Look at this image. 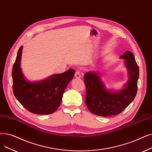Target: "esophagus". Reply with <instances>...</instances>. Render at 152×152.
<instances>
[{
  "mask_svg": "<svg viewBox=\"0 0 152 152\" xmlns=\"http://www.w3.org/2000/svg\"><path fill=\"white\" fill-rule=\"evenodd\" d=\"M75 77H76V78H80V77H81L80 72L78 70H77V71H76V72H75Z\"/></svg>",
  "mask_w": 152,
  "mask_h": 152,
  "instance_id": "34e87169",
  "label": "esophagus"
}]
</instances>
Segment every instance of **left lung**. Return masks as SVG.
<instances>
[{
  "label": "left lung",
  "mask_w": 152,
  "mask_h": 152,
  "mask_svg": "<svg viewBox=\"0 0 152 152\" xmlns=\"http://www.w3.org/2000/svg\"><path fill=\"white\" fill-rule=\"evenodd\" d=\"M128 70L129 79L124 88L118 91L107 90L99 72H86L84 81L86 89L85 103L91 113L102 117L120 114L133 101L137 92L139 68L135 56L130 51L121 56Z\"/></svg>",
  "instance_id": "left-lung-1"
}]
</instances>
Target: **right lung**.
I'll return each mask as SVG.
<instances>
[{
  "instance_id": "obj_1",
  "label": "right lung",
  "mask_w": 152,
  "mask_h": 152,
  "mask_svg": "<svg viewBox=\"0 0 152 152\" xmlns=\"http://www.w3.org/2000/svg\"><path fill=\"white\" fill-rule=\"evenodd\" d=\"M22 50V46L12 68V87L15 97L31 113L46 115L55 113L61 104L64 91L73 78L75 71L69 69L43 80L30 82L23 76L20 66Z\"/></svg>"
}]
</instances>
